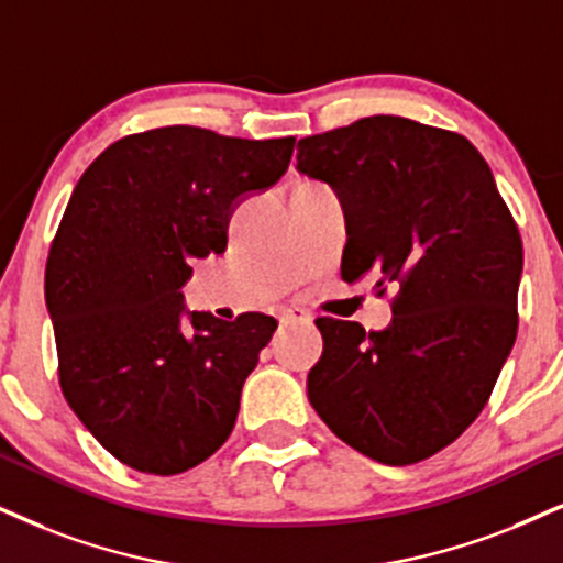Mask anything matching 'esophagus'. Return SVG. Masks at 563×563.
Listing matches in <instances>:
<instances>
[{
  "instance_id": "obj_1",
  "label": "esophagus",
  "mask_w": 563,
  "mask_h": 563,
  "mask_svg": "<svg viewBox=\"0 0 563 563\" xmlns=\"http://www.w3.org/2000/svg\"><path fill=\"white\" fill-rule=\"evenodd\" d=\"M277 319H280V327H288V324H309L311 317L306 314V311L301 309H283L280 314H277Z\"/></svg>"
}]
</instances>
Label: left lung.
Here are the masks:
<instances>
[{"label":"left lung","mask_w":563,"mask_h":563,"mask_svg":"<svg viewBox=\"0 0 563 563\" xmlns=\"http://www.w3.org/2000/svg\"><path fill=\"white\" fill-rule=\"evenodd\" d=\"M298 170L343 199V280L374 277L393 322L317 319L309 402L382 465L450 446L486 408L517 338L522 239L473 142L402 117L298 140Z\"/></svg>","instance_id":"8db88e82"}]
</instances>
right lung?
<instances>
[{
	"label": "right lung",
	"instance_id": "obj_1",
	"mask_svg": "<svg viewBox=\"0 0 563 563\" xmlns=\"http://www.w3.org/2000/svg\"><path fill=\"white\" fill-rule=\"evenodd\" d=\"M294 137L202 126L126 134L85 168L46 260L59 387L85 429L140 473L176 475L223 446L277 322L191 311V260L223 254L241 199L288 170Z\"/></svg>",
	"mask_w": 563,
	"mask_h": 563
}]
</instances>
